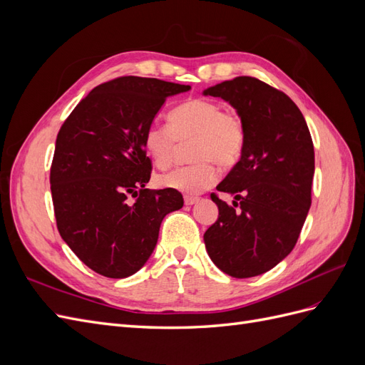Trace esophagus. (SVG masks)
Instances as JSON below:
<instances>
[{
  "instance_id": "34e87169",
  "label": "esophagus",
  "mask_w": 365,
  "mask_h": 365,
  "mask_svg": "<svg viewBox=\"0 0 365 365\" xmlns=\"http://www.w3.org/2000/svg\"><path fill=\"white\" fill-rule=\"evenodd\" d=\"M184 202H185V205H193V204L197 202V197H195V196H185L184 197Z\"/></svg>"
}]
</instances>
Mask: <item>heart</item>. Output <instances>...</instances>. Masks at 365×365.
Instances as JSON below:
<instances>
[{"label":"heart","mask_w":365,"mask_h":365,"mask_svg":"<svg viewBox=\"0 0 365 365\" xmlns=\"http://www.w3.org/2000/svg\"><path fill=\"white\" fill-rule=\"evenodd\" d=\"M190 165L176 168L157 176L164 189L197 195L217 180L215 163L222 168L235 165L245 148V126L237 113L222 109L207 98H193L172 109L169 126L150 125L143 134V146L152 163L168 169L173 163L178 143L192 141Z\"/></svg>","instance_id":"1"}]
</instances>
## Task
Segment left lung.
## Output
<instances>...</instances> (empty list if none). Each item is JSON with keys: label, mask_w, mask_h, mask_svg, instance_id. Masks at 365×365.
Wrapping results in <instances>:
<instances>
[{"label": "left lung", "mask_w": 365, "mask_h": 365, "mask_svg": "<svg viewBox=\"0 0 365 365\" xmlns=\"http://www.w3.org/2000/svg\"><path fill=\"white\" fill-rule=\"evenodd\" d=\"M202 94L228 102L245 126L240 160L216 187L235 201L212 195L219 216L205 231V248L231 277H256L292 251L311 208V132L291 98L256 77L239 76Z\"/></svg>", "instance_id": "left-lung-1"}]
</instances>
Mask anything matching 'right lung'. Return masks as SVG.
Here are the masks:
<instances>
[{
	"label": "right lung",
	"mask_w": 365,
	"mask_h": 365,
	"mask_svg": "<svg viewBox=\"0 0 365 365\" xmlns=\"http://www.w3.org/2000/svg\"><path fill=\"white\" fill-rule=\"evenodd\" d=\"M189 85L125 76L96 86L63 121L50 170L58 230L88 268L125 279L145 267L176 190H149L143 134L165 98ZM137 197L135 203L128 196Z\"/></svg>",
	"instance_id": "obj_1"
}]
</instances>
